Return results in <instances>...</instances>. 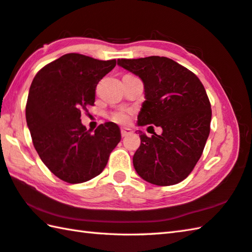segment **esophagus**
<instances>
[{
  "instance_id": "34e87169",
  "label": "esophagus",
  "mask_w": 252,
  "mask_h": 252,
  "mask_svg": "<svg viewBox=\"0 0 252 252\" xmlns=\"http://www.w3.org/2000/svg\"><path fill=\"white\" fill-rule=\"evenodd\" d=\"M132 133V130L129 129V127H122L121 129V135L125 137V136H127L129 134H131Z\"/></svg>"
}]
</instances>
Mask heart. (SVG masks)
<instances>
[{"label": "heart", "instance_id": "obj_1", "mask_svg": "<svg viewBox=\"0 0 252 252\" xmlns=\"http://www.w3.org/2000/svg\"><path fill=\"white\" fill-rule=\"evenodd\" d=\"M111 119L117 123L125 125V123H127L131 119V111L127 109L117 110V111L111 113Z\"/></svg>", "mask_w": 252, "mask_h": 252}]
</instances>
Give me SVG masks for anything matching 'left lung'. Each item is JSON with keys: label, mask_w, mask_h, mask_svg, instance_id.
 <instances>
[{"label": "left lung", "mask_w": 252, "mask_h": 252, "mask_svg": "<svg viewBox=\"0 0 252 252\" xmlns=\"http://www.w3.org/2000/svg\"><path fill=\"white\" fill-rule=\"evenodd\" d=\"M118 64L144 83L146 100L137 125L162 129L151 137L139 131L141 145L133 156L136 172L156 186L178 184L193 170L210 134L212 109L203 84L166 57L119 59Z\"/></svg>", "instance_id": "left-lung-1"}]
</instances>
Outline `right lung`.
<instances>
[{"label": "right lung", "instance_id": "obj_1", "mask_svg": "<svg viewBox=\"0 0 252 252\" xmlns=\"http://www.w3.org/2000/svg\"><path fill=\"white\" fill-rule=\"evenodd\" d=\"M116 63L64 54L44 65L29 88L26 121L34 149L49 170L68 184L99 175L121 140L116 123L92 132L81 122L82 111L95 102L97 84Z\"/></svg>", "mask_w": 252, "mask_h": 252}]
</instances>
